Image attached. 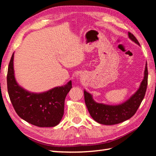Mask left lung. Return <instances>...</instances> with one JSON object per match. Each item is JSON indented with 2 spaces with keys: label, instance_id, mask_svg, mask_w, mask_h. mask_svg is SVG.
I'll list each match as a JSON object with an SVG mask.
<instances>
[{
  "label": "left lung",
  "instance_id": "8db88e82",
  "mask_svg": "<svg viewBox=\"0 0 156 156\" xmlns=\"http://www.w3.org/2000/svg\"><path fill=\"white\" fill-rule=\"evenodd\" d=\"M128 37L134 43L140 46L133 34L129 32ZM147 77L148 72L146 63L144 79L139 89L125 102L119 105H107L97 103L93 99L92 95L84 90L85 102L92 118L99 123L109 126L122 123L130 119L136 113L144 98L147 89Z\"/></svg>",
  "mask_w": 156,
  "mask_h": 156
}]
</instances>
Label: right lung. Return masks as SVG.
<instances>
[{"instance_id":"obj_1","label":"right lung","mask_w":156,"mask_h":156,"mask_svg":"<svg viewBox=\"0 0 156 156\" xmlns=\"http://www.w3.org/2000/svg\"><path fill=\"white\" fill-rule=\"evenodd\" d=\"M14 53L7 73V89L12 106L18 115L32 125L41 127L57 126L64 114L65 99L72 88L71 81L43 93H33L16 82L14 71Z\"/></svg>"}]
</instances>
